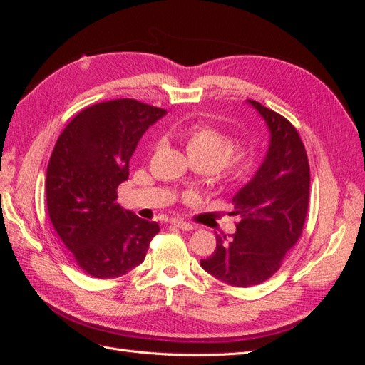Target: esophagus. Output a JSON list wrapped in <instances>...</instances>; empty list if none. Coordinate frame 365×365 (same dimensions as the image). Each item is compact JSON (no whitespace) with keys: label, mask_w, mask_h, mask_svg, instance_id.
<instances>
[{"label":"esophagus","mask_w":365,"mask_h":365,"mask_svg":"<svg viewBox=\"0 0 365 365\" xmlns=\"http://www.w3.org/2000/svg\"><path fill=\"white\" fill-rule=\"evenodd\" d=\"M170 224H172L173 227H176V228H181V230H185V231L193 230V225H192V224L184 222V220H180V219H172Z\"/></svg>","instance_id":"esophagus-1"}]
</instances>
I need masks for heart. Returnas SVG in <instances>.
Masks as SVG:
<instances>
[{
    "label": "heart",
    "mask_w": 365,
    "mask_h": 365,
    "mask_svg": "<svg viewBox=\"0 0 365 365\" xmlns=\"http://www.w3.org/2000/svg\"><path fill=\"white\" fill-rule=\"evenodd\" d=\"M184 140L192 163L204 165L217 184L237 185L252 170V150L245 145H233L231 137L215 126L193 125L185 129Z\"/></svg>",
    "instance_id": "1"
}]
</instances>
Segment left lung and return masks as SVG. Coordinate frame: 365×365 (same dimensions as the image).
<instances>
[{
  "label": "left lung",
  "mask_w": 365,
  "mask_h": 365,
  "mask_svg": "<svg viewBox=\"0 0 365 365\" xmlns=\"http://www.w3.org/2000/svg\"><path fill=\"white\" fill-rule=\"evenodd\" d=\"M269 129V146L259 170L233 196L239 217L230 237L216 235V250L201 267L237 288L259 284L279 271L300 239L309 205L307 153L297 129L280 114L247 101Z\"/></svg>",
  "instance_id": "1"
}]
</instances>
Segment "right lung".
I'll use <instances>...</instances> for the list:
<instances>
[{
	"label": "right lung",
	"instance_id": "add662e5",
	"mask_svg": "<svg viewBox=\"0 0 365 365\" xmlns=\"http://www.w3.org/2000/svg\"><path fill=\"white\" fill-rule=\"evenodd\" d=\"M165 109L134 98L88 106L62 130L47 168L51 224L76 263L96 279H114L146 257L160 227L121 208L117 187L149 126Z\"/></svg>",
	"mask_w": 365,
	"mask_h": 365
}]
</instances>
